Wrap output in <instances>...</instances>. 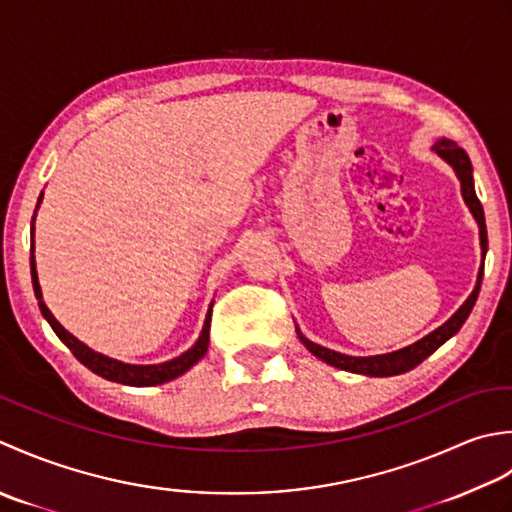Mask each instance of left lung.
Returning a JSON list of instances; mask_svg holds the SVG:
<instances>
[{
  "label": "left lung",
  "mask_w": 512,
  "mask_h": 512,
  "mask_svg": "<svg viewBox=\"0 0 512 512\" xmlns=\"http://www.w3.org/2000/svg\"><path fill=\"white\" fill-rule=\"evenodd\" d=\"M433 150L442 156L444 161H448L453 165V170L457 174V179L462 183V194H464V201L466 205L471 207V212L475 216V221L479 223V238H482V254L486 256V249H488V236H486V221H484V207L479 203V198L475 194V185H473V165L471 159H468V154L464 152V148H460L455 141L451 139H442L433 145ZM482 276H484V263L482 269H479V276H477V287L473 289V294L468 296V300L464 305L455 311V316L451 320H446L440 329H435L429 336L417 340L411 347H404L400 351H393L387 353V356H371V358H353V356H344V353L338 351H331L320 347V344L307 340L302 333L298 331V338L300 342L305 344V347L318 356L320 360H325L331 367H338L344 371H351V373H364V375H375V378H384V375H398L404 371H411L413 367H417L422 360H426L431 356V353L442 347V344L455 336L460 327L464 325V320L471 314V309L475 307V300L479 296V287H482Z\"/></svg>",
  "instance_id": "obj_1"
}]
</instances>
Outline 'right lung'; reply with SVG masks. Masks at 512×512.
Masks as SVG:
<instances>
[{
	"instance_id": "right-lung-1",
	"label": "right lung",
	"mask_w": 512,
	"mask_h": 512,
	"mask_svg": "<svg viewBox=\"0 0 512 512\" xmlns=\"http://www.w3.org/2000/svg\"><path fill=\"white\" fill-rule=\"evenodd\" d=\"M30 276H33V287H35V296L39 300V309H41V314H44V318L48 320L52 331L57 333L59 340L66 344V347L72 351V356H75L83 364V367H88L92 373L101 375V378L119 382V384H130V387H154V384H163V382L179 378L181 373H185L192 367V364H196L205 356L207 344H210L212 309L207 311V316H205L201 338H198L194 347L187 349L183 356L174 358L170 362H163V364H148V367H143V364H125V362L112 360V358L101 356V353H97V351H92L90 347H86V344L79 342L75 336H72V333H68L64 327L59 325L55 316L50 314V309L44 305V300H41V289H39L37 269H35V256H30Z\"/></svg>"
}]
</instances>
